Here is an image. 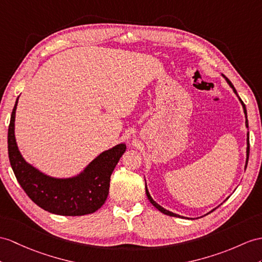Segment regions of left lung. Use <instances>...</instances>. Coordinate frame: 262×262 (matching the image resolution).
Wrapping results in <instances>:
<instances>
[{
  "label": "left lung",
  "instance_id": "1",
  "mask_svg": "<svg viewBox=\"0 0 262 262\" xmlns=\"http://www.w3.org/2000/svg\"><path fill=\"white\" fill-rule=\"evenodd\" d=\"M225 76V75H223ZM226 78V76H225ZM226 80H227V82L229 83V85H230L232 89H233V92L238 95V93H237V91H235V89H234V86H233V84L232 83L229 81V79L228 78H226ZM238 98H239V95H238ZM239 100H240V102H241V104H242V106H244V110H245V114H246V125H247V127H248V119H247V111H246V105H245V103L244 102H242V100L239 98ZM247 143H248V146H247V161H246V168H247V164H248V159H249V150H250V145H249V135H248V139H247ZM145 193H146V196H148V199L150 200V202L152 203L153 206H155L159 211L160 212H162V213H164V214H167V215H170V216H179V218H183V216H181V215H179V214H176V213H173V212H171V211H168V210H165L164 208H162L161 206H159L158 203L152 199L151 198V195H150V193H149V191H148V189H146V186H145ZM213 211V210H212ZM211 211V212H212Z\"/></svg>",
  "mask_w": 262,
  "mask_h": 262
}]
</instances>
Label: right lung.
Here are the masks:
<instances>
[{
  "label": "right lung",
  "mask_w": 262,
  "mask_h": 262,
  "mask_svg": "<svg viewBox=\"0 0 262 262\" xmlns=\"http://www.w3.org/2000/svg\"><path fill=\"white\" fill-rule=\"evenodd\" d=\"M17 100L10 120L8 150L11 167L25 193L35 205L51 213L84 215L97 211L109 194L110 177L125 152V144L121 143L102 152L82 173L74 178L55 179L48 177L25 162L17 149L14 137Z\"/></svg>",
  "instance_id": "right-lung-1"
}]
</instances>
